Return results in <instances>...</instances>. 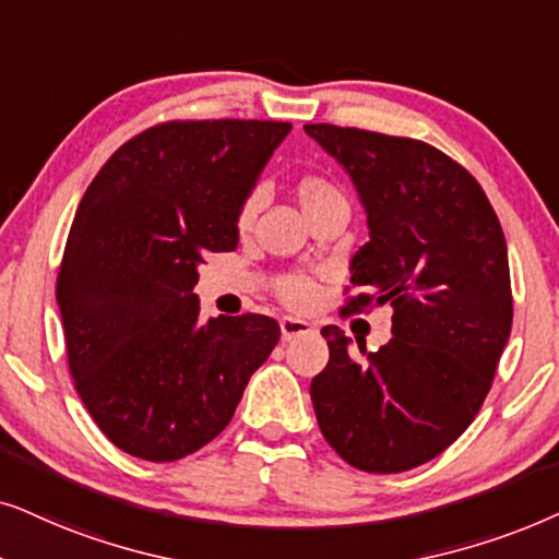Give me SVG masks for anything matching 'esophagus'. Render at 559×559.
<instances>
[{
    "mask_svg": "<svg viewBox=\"0 0 559 559\" xmlns=\"http://www.w3.org/2000/svg\"><path fill=\"white\" fill-rule=\"evenodd\" d=\"M309 332H314V326L304 322V319H296V317L281 319V337H284V342H292L294 337H301V334H309Z\"/></svg>",
    "mask_w": 559,
    "mask_h": 559,
    "instance_id": "esophagus-1",
    "label": "esophagus"
}]
</instances>
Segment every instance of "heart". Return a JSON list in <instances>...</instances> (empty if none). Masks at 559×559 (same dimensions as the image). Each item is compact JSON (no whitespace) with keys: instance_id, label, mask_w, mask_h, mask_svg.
Wrapping results in <instances>:
<instances>
[{"instance_id":"heart-1","label":"heart","mask_w":559,"mask_h":559,"mask_svg":"<svg viewBox=\"0 0 559 559\" xmlns=\"http://www.w3.org/2000/svg\"><path fill=\"white\" fill-rule=\"evenodd\" d=\"M294 197L296 202H299L301 212L307 214H314L319 210H324V206H330L334 202H345L342 199V193L337 186H332L326 178L322 176H304L296 181L294 186ZM258 204L260 199L252 193V197H248L240 206V214H237V227L242 229H250L252 219H255L258 214ZM281 296L292 304V307H307V304H311V299H314V286L309 284L307 278H286L284 284H281Z\"/></svg>"}]
</instances>
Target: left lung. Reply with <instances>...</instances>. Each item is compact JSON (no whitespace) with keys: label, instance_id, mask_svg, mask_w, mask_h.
Listing matches in <instances>:
<instances>
[{"label":"left lung","instance_id":"8db88e82","mask_svg":"<svg viewBox=\"0 0 559 559\" xmlns=\"http://www.w3.org/2000/svg\"><path fill=\"white\" fill-rule=\"evenodd\" d=\"M353 181L370 240L349 260L360 296L345 311L393 309V337L368 353L324 326L330 362L311 381L319 429L357 471L404 473L471 427L509 342L506 237L486 191L412 138L307 124Z\"/></svg>","mask_w":559,"mask_h":559}]
</instances>
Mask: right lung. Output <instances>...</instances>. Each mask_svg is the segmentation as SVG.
I'll list each match as a JSON object with an SVG mask.
<instances>
[{
    "mask_svg": "<svg viewBox=\"0 0 559 559\" xmlns=\"http://www.w3.org/2000/svg\"><path fill=\"white\" fill-rule=\"evenodd\" d=\"M288 122H166L128 140L81 199L56 299L92 419L132 457L174 463L233 419L281 337L263 314L199 322V265L237 248V214Z\"/></svg>",
    "mask_w": 559,
    "mask_h": 559,
    "instance_id": "obj_1",
    "label": "right lung"
}]
</instances>
